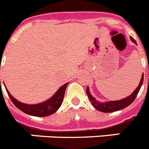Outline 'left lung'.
<instances>
[{
	"label": "left lung",
	"mask_w": 149,
	"mask_h": 149,
	"mask_svg": "<svg viewBox=\"0 0 149 149\" xmlns=\"http://www.w3.org/2000/svg\"><path fill=\"white\" fill-rule=\"evenodd\" d=\"M130 40H131L134 44H136V40H134L132 37H130ZM143 80H144V74H142V78H141L140 80V82L139 84L138 87L136 88V90H134L130 96H128L127 97L124 98V99H122V100H116V101H108L105 102H101L96 100V98L93 97V96L91 95V93H90V90H89L88 87H87V96H88V98L90 99L93 106L96 109H97L98 111H102V112L105 113L119 111V110H121V109H125L126 107H127L128 105H130V104L135 100V99L136 98L137 94H138L139 91L141 87H142Z\"/></svg>",
	"instance_id": "left-lung-1"
}]
</instances>
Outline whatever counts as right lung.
I'll use <instances>...</instances> for the list:
<instances>
[{"instance_id":"1","label":"right lung","mask_w":149,"mask_h":149,"mask_svg":"<svg viewBox=\"0 0 149 149\" xmlns=\"http://www.w3.org/2000/svg\"><path fill=\"white\" fill-rule=\"evenodd\" d=\"M68 84V83H66L63 86H62L59 90H57L56 93L47 101L38 104H33V105L22 103L21 102L18 101L10 93L7 87H6V90H7V94L10 98L13 103L22 111H23L25 114H29V115H31V116L46 117L55 113L59 109L62 103V101H63L65 92V89Z\"/></svg>"}]
</instances>
